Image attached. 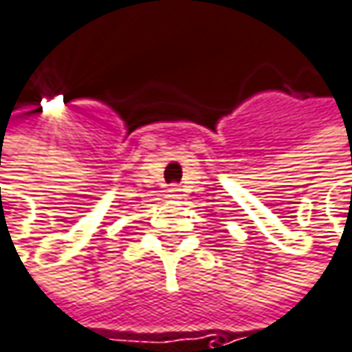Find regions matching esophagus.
I'll use <instances>...</instances> for the list:
<instances>
[{
  "label": "esophagus",
  "mask_w": 352,
  "mask_h": 352,
  "mask_svg": "<svg viewBox=\"0 0 352 352\" xmlns=\"http://www.w3.org/2000/svg\"><path fill=\"white\" fill-rule=\"evenodd\" d=\"M182 197H184V190H182L180 186H170V188H168V199L178 201V199H182Z\"/></svg>",
  "instance_id": "34e87169"
}]
</instances>
